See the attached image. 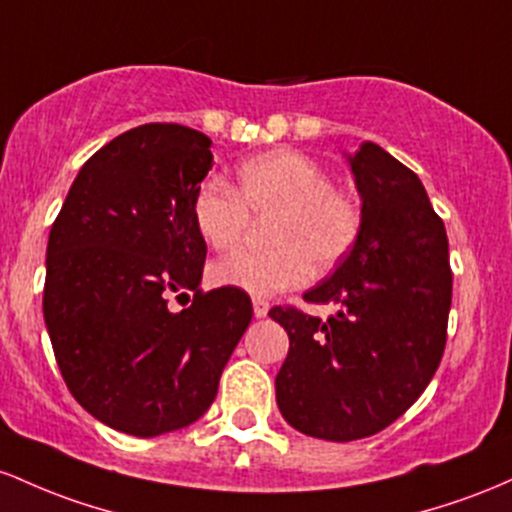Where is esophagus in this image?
I'll return each instance as SVG.
<instances>
[{
  "instance_id": "obj_1",
  "label": "esophagus",
  "mask_w": 512,
  "mask_h": 512,
  "mask_svg": "<svg viewBox=\"0 0 512 512\" xmlns=\"http://www.w3.org/2000/svg\"><path fill=\"white\" fill-rule=\"evenodd\" d=\"M268 309H271V304H268V300H263V297H254V314L258 319L266 317Z\"/></svg>"
}]
</instances>
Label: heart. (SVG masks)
<instances>
[{
	"label": "heart",
	"instance_id": "1",
	"mask_svg": "<svg viewBox=\"0 0 512 512\" xmlns=\"http://www.w3.org/2000/svg\"><path fill=\"white\" fill-rule=\"evenodd\" d=\"M193 225L212 249L241 239L251 217H270L271 249H237L210 266L212 283L249 295H275L331 271L353 251L363 232V205L336 188L331 171L307 154L275 149L239 166L237 188L208 179L193 195Z\"/></svg>",
	"mask_w": 512,
	"mask_h": 512
}]
</instances>
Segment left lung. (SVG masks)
<instances>
[{
    "label": "left lung",
    "mask_w": 512,
    "mask_h": 512,
    "mask_svg": "<svg viewBox=\"0 0 512 512\" xmlns=\"http://www.w3.org/2000/svg\"><path fill=\"white\" fill-rule=\"evenodd\" d=\"M348 162L363 232L336 273L304 292L338 312H268L290 336L278 409L300 433L333 442L380 433L409 411L438 370L452 304L447 232L421 179L375 142Z\"/></svg>",
    "instance_id": "1"
}]
</instances>
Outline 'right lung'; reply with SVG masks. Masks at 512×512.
Returning <instances> with one entry per match:
<instances>
[{"label":"right lung","instance_id":"add662e5","mask_svg":"<svg viewBox=\"0 0 512 512\" xmlns=\"http://www.w3.org/2000/svg\"><path fill=\"white\" fill-rule=\"evenodd\" d=\"M210 147L176 123L123 132L86 159L50 229L43 317L62 380L91 416L137 438L210 409L254 317L244 290L198 287L208 246L191 205ZM186 289L194 302L174 313L168 297Z\"/></svg>","mask_w":512,"mask_h":512}]
</instances>
